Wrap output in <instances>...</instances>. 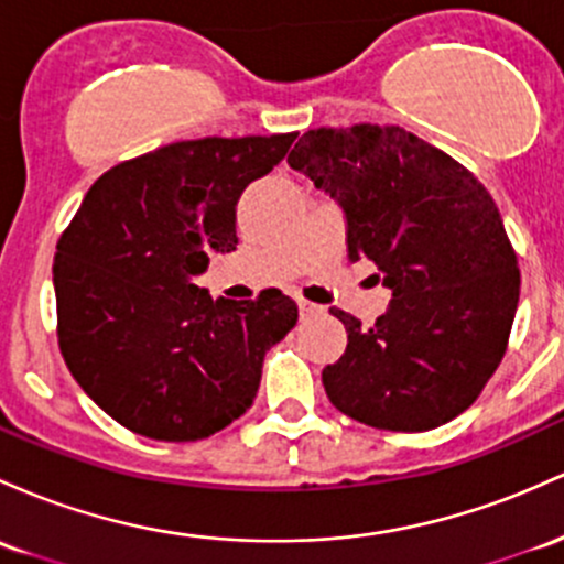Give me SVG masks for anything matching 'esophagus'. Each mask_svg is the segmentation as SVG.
Here are the masks:
<instances>
[{"mask_svg": "<svg viewBox=\"0 0 564 564\" xmlns=\"http://www.w3.org/2000/svg\"><path fill=\"white\" fill-rule=\"evenodd\" d=\"M321 313H324V307H321V305H313V302L300 300V315H302V318H313V315H321Z\"/></svg>", "mask_w": 564, "mask_h": 564, "instance_id": "1", "label": "esophagus"}]
</instances>
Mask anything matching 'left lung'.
Instances as JSON below:
<instances>
[{"label": "left lung", "mask_w": 564, "mask_h": 564, "mask_svg": "<svg viewBox=\"0 0 564 564\" xmlns=\"http://www.w3.org/2000/svg\"><path fill=\"white\" fill-rule=\"evenodd\" d=\"M289 165L348 216V259H369L391 307L364 329L332 307L348 348L321 375L339 412L380 431H431L485 391L519 302V268L485 184L399 126L315 128Z\"/></svg>", "instance_id": "8db88e82"}]
</instances>
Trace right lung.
<instances>
[{"instance_id":"add662e5","label":"right lung","mask_w":564,"mask_h":564,"mask_svg":"<svg viewBox=\"0 0 564 564\" xmlns=\"http://www.w3.org/2000/svg\"><path fill=\"white\" fill-rule=\"evenodd\" d=\"M296 133L176 141L109 169L53 259L58 348L85 393L128 431L197 442L257 395L264 352L296 324L292 296L212 300L192 283L232 251L235 206Z\"/></svg>"}]
</instances>
